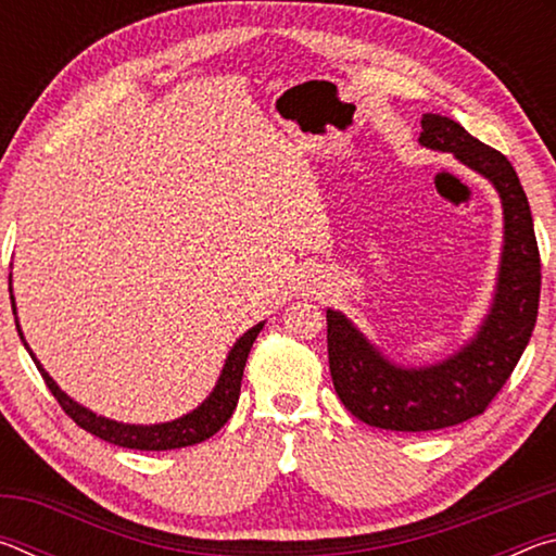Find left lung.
I'll use <instances>...</instances> for the list:
<instances>
[{
    "mask_svg": "<svg viewBox=\"0 0 556 556\" xmlns=\"http://www.w3.org/2000/svg\"><path fill=\"white\" fill-rule=\"evenodd\" d=\"M419 142L491 178L503 199L505 248L495 304L464 351L431 368L404 370L375 351L343 314L326 312L328 365L336 394L365 425L388 431H437L483 414L510 380L538 324L542 262L530 203L513 164L458 122L425 115Z\"/></svg>",
    "mask_w": 556,
    "mask_h": 556,
    "instance_id": "1",
    "label": "left lung"
}]
</instances>
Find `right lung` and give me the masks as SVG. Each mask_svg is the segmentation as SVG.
Instances as JSON below:
<instances>
[{
  "label": "right lung",
  "instance_id": "1",
  "mask_svg": "<svg viewBox=\"0 0 556 556\" xmlns=\"http://www.w3.org/2000/svg\"><path fill=\"white\" fill-rule=\"evenodd\" d=\"M262 326L265 324H257L255 328H250V331L232 345L228 361H225V368H223L218 384H215L211 397L205 400L199 409H193L191 414H186V417L176 419V421H166V425H154V427L119 425V421L98 417V414H92L90 409L80 407L78 402H73L68 394L59 390V384L49 378V372L41 368V363L36 361L29 348H26V351H29V355L34 357L36 368H39L46 388L51 390L55 402L61 404L63 412L68 414V417L80 429H86L92 437L110 441V444H115V446L137 448V451H172V448L201 444V441L211 439L215 431H220L225 421L232 417L235 407H238V397H240L244 363H248L250 348H252V343H255V338L262 331ZM18 336H22V331H18Z\"/></svg>",
  "mask_w": 556,
  "mask_h": 556
}]
</instances>
